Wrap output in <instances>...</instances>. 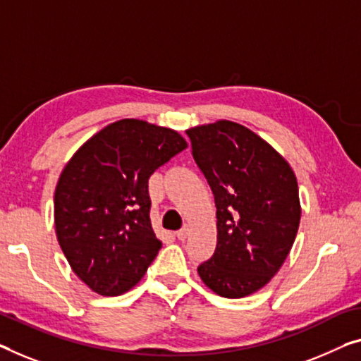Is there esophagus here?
I'll use <instances>...</instances> for the list:
<instances>
[{"instance_id": "34e87169", "label": "esophagus", "mask_w": 361, "mask_h": 361, "mask_svg": "<svg viewBox=\"0 0 361 361\" xmlns=\"http://www.w3.org/2000/svg\"><path fill=\"white\" fill-rule=\"evenodd\" d=\"M188 233H190V227H188V225H183V228H180L178 232H176V238L181 240V241L186 240Z\"/></svg>"}]
</instances>
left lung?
I'll return each mask as SVG.
<instances>
[{
    "instance_id": "obj_1",
    "label": "left lung",
    "mask_w": 361,
    "mask_h": 361,
    "mask_svg": "<svg viewBox=\"0 0 361 361\" xmlns=\"http://www.w3.org/2000/svg\"><path fill=\"white\" fill-rule=\"evenodd\" d=\"M186 134L217 209V246L197 274L220 297H248L292 250L301 217L297 176L276 149L238 123L220 120Z\"/></svg>"
}]
</instances>
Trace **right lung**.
Instances as JSON below:
<instances>
[{"mask_svg": "<svg viewBox=\"0 0 361 361\" xmlns=\"http://www.w3.org/2000/svg\"><path fill=\"white\" fill-rule=\"evenodd\" d=\"M186 147L173 129L126 118L94 134L64 166L55 191L58 243L95 293L128 292L162 248L150 225L149 178Z\"/></svg>", "mask_w": 361, "mask_h": 361, "instance_id": "1", "label": "right lung"}]
</instances>
